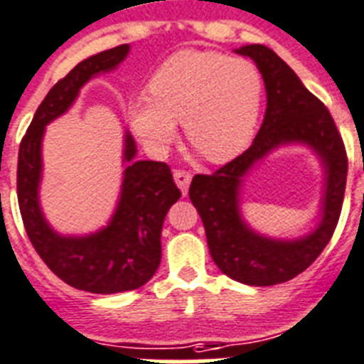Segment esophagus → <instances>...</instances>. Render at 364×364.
I'll use <instances>...</instances> for the list:
<instances>
[{"instance_id":"34e87169","label":"esophagus","mask_w":364,"mask_h":364,"mask_svg":"<svg viewBox=\"0 0 364 364\" xmlns=\"http://www.w3.org/2000/svg\"><path fill=\"white\" fill-rule=\"evenodd\" d=\"M174 181H176V185L181 188L183 196H185L186 192H188L190 181H192V174H190V172H186V170L176 168L174 170Z\"/></svg>"}]
</instances>
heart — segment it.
<instances>
[{
    "label": "heart",
    "mask_w": 364,
    "mask_h": 364,
    "mask_svg": "<svg viewBox=\"0 0 364 364\" xmlns=\"http://www.w3.org/2000/svg\"><path fill=\"white\" fill-rule=\"evenodd\" d=\"M149 96L127 105V119L145 146L165 150L181 121L186 139L212 163L230 161L252 141L263 103V76L247 58L179 50L149 81Z\"/></svg>",
    "instance_id": "heart-1"
}]
</instances>
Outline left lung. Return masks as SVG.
Segmentation results:
<instances>
[{"instance_id":"1","label":"left lung","mask_w":364,"mask_h":364,"mask_svg":"<svg viewBox=\"0 0 364 364\" xmlns=\"http://www.w3.org/2000/svg\"><path fill=\"white\" fill-rule=\"evenodd\" d=\"M259 68L267 90V112L254 143L214 174H198L190 183V201L205 225L214 263L225 276L252 287H272L310 267L332 239L345 198V143L328 109L301 83L296 72L272 48L245 45ZM303 142L314 149L326 166L323 219L316 231L299 240H272L254 232L238 212V190L246 172L281 144Z\"/></svg>"}]
</instances>
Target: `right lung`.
I'll list each match as a JSON object with an SVG mask.
<instances>
[{"instance_id":"right-lung-1","label":"right lung","mask_w":364,"mask_h":364,"mask_svg":"<svg viewBox=\"0 0 364 364\" xmlns=\"http://www.w3.org/2000/svg\"><path fill=\"white\" fill-rule=\"evenodd\" d=\"M129 45L90 55L48 90L23 136L18 156V203L32 247L55 276L77 290L117 294L143 287L161 261V228L168 208L181 198L166 163L136 161V143L125 134L121 196L112 219L96 234L72 237L52 230L39 206L41 139L45 127L70 109L90 77L116 68Z\"/></svg>"}]
</instances>
